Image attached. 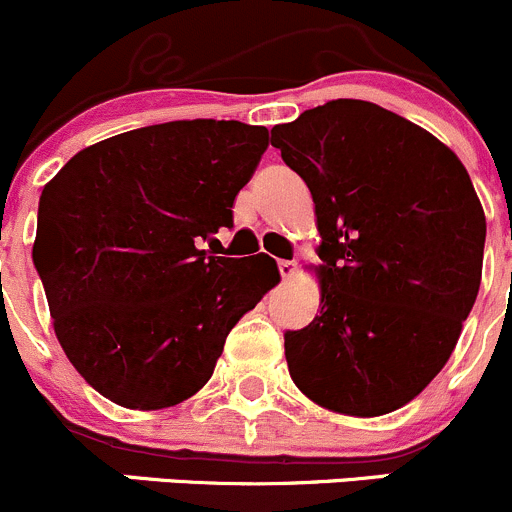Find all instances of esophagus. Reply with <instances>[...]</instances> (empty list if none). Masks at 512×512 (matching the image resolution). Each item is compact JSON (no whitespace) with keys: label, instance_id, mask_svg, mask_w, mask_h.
Instances as JSON below:
<instances>
[{"label":"esophagus","instance_id":"1","mask_svg":"<svg viewBox=\"0 0 512 512\" xmlns=\"http://www.w3.org/2000/svg\"><path fill=\"white\" fill-rule=\"evenodd\" d=\"M277 267H280L282 280H292L294 272H297V262H294V260H280V262H277Z\"/></svg>","mask_w":512,"mask_h":512}]
</instances>
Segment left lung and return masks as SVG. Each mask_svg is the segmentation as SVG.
<instances>
[{
	"mask_svg": "<svg viewBox=\"0 0 512 512\" xmlns=\"http://www.w3.org/2000/svg\"><path fill=\"white\" fill-rule=\"evenodd\" d=\"M307 183L322 242L319 314L285 332L314 404L381 416L421 394L456 349L483 272L485 215L456 153L369 101L337 98L272 128Z\"/></svg>",
	"mask_w": 512,
	"mask_h": 512,
	"instance_id": "obj_1",
	"label": "left lung"
}]
</instances>
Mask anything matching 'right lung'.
Here are the masks:
<instances>
[{
	"instance_id": "right-lung-1",
	"label": "right lung",
	"mask_w": 512,
	"mask_h": 512,
	"mask_svg": "<svg viewBox=\"0 0 512 512\" xmlns=\"http://www.w3.org/2000/svg\"><path fill=\"white\" fill-rule=\"evenodd\" d=\"M270 146L265 126L170 121L76 153L39 198L34 267L74 369L126 409L190 399L280 282L265 252L203 250Z\"/></svg>"
}]
</instances>
